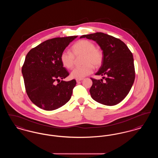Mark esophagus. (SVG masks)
Masks as SVG:
<instances>
[{"instance_id":"esophagus-1","label":"esophagus","mask_w":158,"mask_h":158,"mask_svg":"<svg viewBox=\"0 0 158 158\" xmlns=\"http://www.w3.org/2000/svg\"><path fill=\"white\" fill-rule=\"evenodd\" d=\"M83 79H76V82H79L80 81H82Z\"/></svg>"}]
</instances>
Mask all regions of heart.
Instances as JSON below:
<instances>
[{
  "mask_svg": "<svg viewBox=\"0 0 158 158\" xmlns=\"http://www.w3.org/2000/svg\"><path fill=\"white\" fill-rule=\"evenodd\" d=\"M72 53L64 50L60 55V61L64 67L70 69L73 67L76 57L83 56V66L73 69L70 76L73 78L82 79L92 74L95 68L99 67L103 61V53L97 48L94 43L87 40H81L72 46Z\"/></svg>",
  "mask_w": 158,
  "mask_h": 158,
  "instance_id": "1",
  "label": "heart"
}]
</instances>
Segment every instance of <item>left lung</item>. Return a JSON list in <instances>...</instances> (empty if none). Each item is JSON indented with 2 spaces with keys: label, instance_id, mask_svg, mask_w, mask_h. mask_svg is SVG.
<instances>
[{
  "label": "left lung",
  "instance_id": "left-lung-1",
  "mask_svg": "<svg viewBox=\"0 0 158 158\" xmlns=\"http://www.w3.org/2000/svg\"><path fill=\"white\" fill-rule=\"evenodd\" d=\"M80 38L96 41L104 56L101 66L95 75L104 76L105 82L91 78V97L103 105L112 106L120 103L127 95L135 79L132 53L120 39L102 32L83 35Z\"/></svg>",
  "mask_w": 158,
  "mask_h": 158
}]
</instances>
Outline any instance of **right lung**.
Returning <instances> with one entry per match:
<instances>
[{
  "label": "right lung",
  "mask_w": 158,
  "mask_h": 158,
  "mask_svg": "<svg viewBox=\"0 0 158 158\" xmlns=\"http://www.w3.org/2000/svg\"><path fill=\"white\" fill-rule=\"evenodd\" d=\"M77 37L46 40L27 54L22 68L25 90L32 103L39 108L54 110L71 98L76 81H60L69 75L60 61V55Z\"/></svg>",
  "instance_id": "1"
}]
</instances>
